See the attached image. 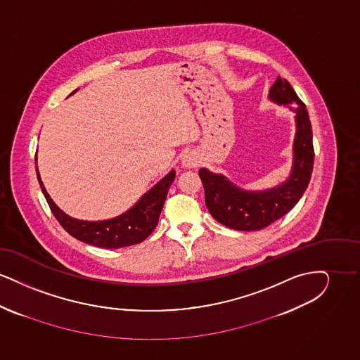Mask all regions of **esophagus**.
I'll return each instance as SVG.
<instances>
[{
    "label": "esophagus",
    "instance_id": "1",
    "mask_svg": "<svg viewBox=\"0 0 360 360\" xmlns=\"http://www.w3.org/2000/svg\"><path fill=\"white\" fill-rule=\"evenodd\" d=\"M182 166L184 167H194V166H197V158H195V155L193 154V153H186V154H184L182 156Z\"/></svg>",
    "mask_w": 360,
    "mask_h": 360
}]
</instances>
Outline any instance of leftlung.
<instances>
[{"mask_svg":"<svg viewBox=\"0 0 360 360\" xmlns=\"http://www.w3.org/2000/svg\"><path fill=\"white\" fill-rule=\"evenodd\" d=\"M269 98L278 105L295 106V136L292 167L281 185L262 191H248L232 184L223 174L200 170L205 188V204L214 220L236 231H259L276 221L295 206L308 188L313 172L314 150L308 110L286 79L276 78Z\"/></svg>","mask_w":360,"mask_h":360,"instance_id":"1","label":"left lung"}]
</instances>
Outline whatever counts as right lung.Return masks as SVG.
Listing matches in <instances>:
<instances>
[{"label": "right lung", "mask_w": 360, "mask_h": 360, "mask_svg": "<svg viewBox=\"0 0 360 360\" xmlns=\"http://www.w3.org/2000/svg\"><path fill=\"white\" fill-rule=\"evenodd\" d=\"M77 90H74L71 94H74ZM36 172L41 191L51 207L55 219L66 229V232H69L72 238L81 240L86 244L113 250L141 243L153 233L159 221V216L165 205L167 191L175 178V172L172 170L155 186L144 193L135 205L115 219L103 221H84L70 217L69 214H66L63 210L55 205L40 179L37 167Z\"/></svg>", "instance_id": "1"}]
</instances>
